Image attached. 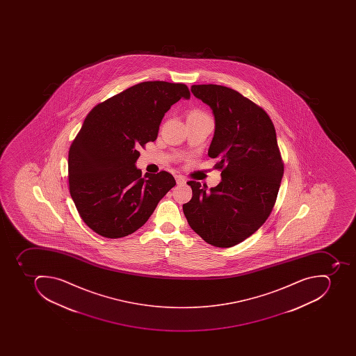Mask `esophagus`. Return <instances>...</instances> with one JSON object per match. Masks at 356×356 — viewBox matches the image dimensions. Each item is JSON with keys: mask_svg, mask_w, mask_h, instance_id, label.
<instances>
[{"mask_svg": "<svg viewBox=\"0 0 356 356\" xmlns=\"http://www.w3.org/2000/svg\"><path fill=\"white\" fill-rule=\"evenodd\" d=\"M175 178H176V182L178 185H184V184H186V181H187L185 177L181 176V175H177Z\"/></svg>", "mask_w": 356, "mask_h": 356, "instance_id": "1", "label": "esophagus"}]
</instances>
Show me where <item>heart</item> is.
Masks as SVG:
<instances>
[{"mask_svg": "<svg viewBox=\"0 0 356 356\" xmlns=\"http://www.w3.org/2000/svg\"><path fill=\"white\" fill-rule=\"evenodd\" d=\"M189 115H195V117H208V115H204V112L198 111V110L191 112Z\"/></svg>", "mask_w": 356, "mask_h": 356, "instance_id": "obj_1", "label": "heart"}]
</instances>
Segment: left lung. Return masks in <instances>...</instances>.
Segmentation results:
<instances>
[{"mask_svg": "<svg viewBox=\"0 0 356 356\" xmlns=\"http://www.w3.org/2000/svg\"><path fill=\"white\" fill-rule=\"evenodd\" d=\"M191 92L209 106L215 134L208 156L217 158L221 181L207 189L188 181V224L208 244L221 248L248 238L272 213L283 178L274 124L254 102L230 88L195 84Z\"/></svg>", "mask_w": 356, "mask_h": 356, "instance_id": "left-lung-1", "label": "left lung"}]
</instances>
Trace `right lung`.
<instances>
[{
  "label": "right lung",
  "mask_w": 356,
  "mask_h": 356,
  "mask_svg": "<svg viewBox=\"0 0 356 356\" xmlns=\"http://www.w3.org/2000/svg\"><path fill=\"white\" fill-rule=\"evenodd\" d=\"M187 86L165 81L136 84L95 106L69 150V187L82 220L99 235L121 238L146 224L176 185L160 171L141 176L138 147L157 139L165 112Z\"/></svg>",
  "instance_id": "right-lung-1"
}]
</instances>
